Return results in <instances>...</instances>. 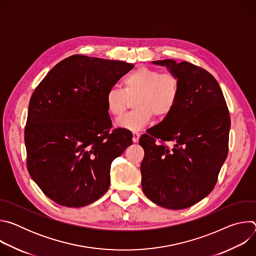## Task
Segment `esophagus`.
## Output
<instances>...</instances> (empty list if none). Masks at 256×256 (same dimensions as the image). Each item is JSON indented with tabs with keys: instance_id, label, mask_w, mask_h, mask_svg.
<instances>
[{
	"instance_id": "esophagus-1",
	"label": "esophagus",
	"mask_w": 256,
	"mask_h": 256,
	"mask_svg": "<svg viewBox=\"0 0 256 256\" xmlns=\"http://www.w3.org/2000/svg\"><path fill=\"white\" fill-rule=\"evenodd\" d=\"M140 138V132H132V142H138Z\"/></svg>"
}]
</instances>
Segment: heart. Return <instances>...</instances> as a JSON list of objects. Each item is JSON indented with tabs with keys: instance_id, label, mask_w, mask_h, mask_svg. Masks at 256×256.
Listing matches in <instances>:
<instances>
[{
	"instance_id": "obj_1",
	"label": "heart",
	"mask_w": 256,
	"mask_h": 256,
	"mask_svg": "<svg viewBox=\"0 0 256 256\" xmlns=\"http://www.w3.org/2000/svg\"><path fill=\"white\" fill-rule=\"evenodd\" d=\"M134 98V109L116 120L118 126L136 130L147 126L154 114L159 118L168 116L178 102V78L169 72L140 66L124 77L122 88L108 90L107 112L112 116H120Z\"/></svg>"
}]
</instances>
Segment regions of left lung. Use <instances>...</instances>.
I'll return each instance as SVG.
<instances>
[{
	"mask_svg": "<svg viewBox=\"0 0 256 256\" xmlns=\"http://www.w3.org/2000/svg\"><path fill=\"white\" fill-rule=\"evenodd\" d=\"M179 81L174 110L140 138L142 188L156 204L182 210L214 190L229 147L231 120L218 83L188 62L155 60Z\"/></svg>",
	"mask_w": 256,
	"mask_h": 256,
	"instance_id": "obj_1",
	"label": "left lung"
}]
</instances>
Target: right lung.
<instances>
[{
  "instance_id": "right-lung-1",
  "label": "right lung",
  "mask_w": 256,
  "mask_h": 256,
  "mask_svg": "<svg viewBox=\"0 0 256 256\" xmlns=\"http://www.w3.org/2000/svg\"><path fill=\"white\" fill-rule=\"evenodd\" d=\"M134 64L75 54L54 66L34 90L24 132L27 169L44 194L68 208L100 198L112 161L132 144L112 130L105 97Z\"/></svg>"
}]
</instances>
